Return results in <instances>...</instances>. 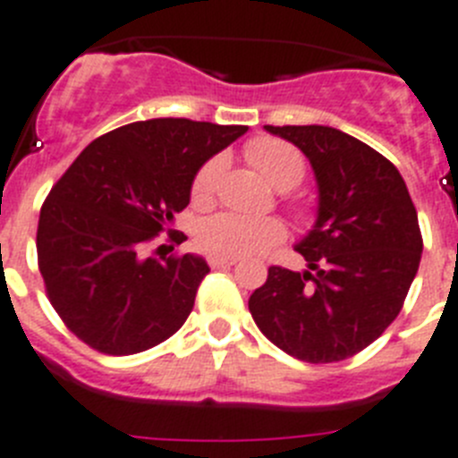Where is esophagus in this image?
I'll use <instances>...</instances> for the list:
<instances>
[{
	"instance_id": "esophagus-1",
	"label": "esophagus",
	"mask_w": 458,
	"mask_h": 458,
	"mask_svg": "<svg viewBox=\"0 0 458 458\" xmlns=\"http://www.w3.org/2000/svg\"><path fill=\"white\" fill-rule=\"evenodd\" d=\"M208 264L213 268H229L236 264V259H229V257H208Z\"/></svg>"
}]
</instances>
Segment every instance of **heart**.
I'll use <instances>...</instances> for the list:
<instances>
[{
  "mask_svg": "<svg viewBox=\"0 0 458 458\" xmlns=\"http://www.w3.org/2000/svg\"><path fill=\"white\" fill-rule=\"evenodd\" d=\"M245 155L255 164L259 174L277 190H292L306 175V159L287 140L255 139L248 143ZM225 157L215 155L208 162L201 164L194 181H191V201L208 203L217 190ZM284 226L273 217H248L238 213H215L199 225L197 243L210 257H255L283 243Z\"/></svg>",
  "mask_w": 458,
  "mask_h": 458,
  "instance_id": "obj_1",
  "label": "heart"
}]
</instances>
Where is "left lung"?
I'll return each instance as SVG.
<instances>
[{
	"mask_svg": "<svg viewBox=\"0 0 458 458\" xmlns=\"http://www.w3.org/2000/svg\"><path fill=\"white\" fill-rule=\"evenodd\" d=\"M264 129L310 159L319 203L315 226L296 245L308 271L268 268L250 312L292 357L343 361L377 341L403 308L424 248L415 203L396 166L341 129Z\"/></svg>",
	"mask_w": 458,
	"mask_h": 458,
	"instance_id": "obj_1",
	"label": "left lung"
}]
</instances>
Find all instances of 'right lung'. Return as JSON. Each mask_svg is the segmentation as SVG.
<instances>
[{
    "label": "right lung",
    "mask_w": 458,
    "mask_h": 458,
    "mask_svg": "<svg viewBox=\"0 0 458 458\" xmlns=\"http://www.w3.org/2000/svg\"><path fill=\"white\" fill-rule=\"evenodd\" d=\"M243 124L155 117L99 136L46 197L37 255L50 303L92 350L124 357L175 334L210 271L203 257H146L190 203L203 162L243 136Z\"/></svg>",
    "instance_id": "1"
}]
</instances>
